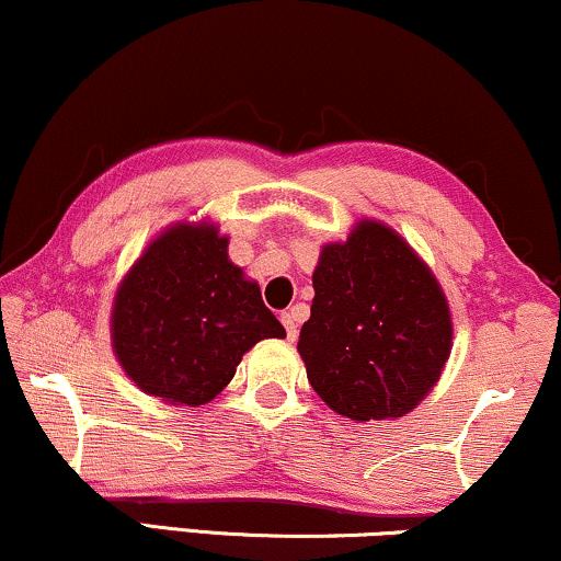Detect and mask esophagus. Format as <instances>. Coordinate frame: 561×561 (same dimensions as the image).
<instances>
[{"label": "esophagus", "mask_w": 561, "mask_h": 561, "mask_svg": "<svg viewBox=\"0 0 561 561\" xmlns=\"http://www.w3.org/2000/svg\"><path fill=\"white\" fill-rule=\"evenodd\" d=\"M279 318H282V325L287 329V339H289V342H295V339H297V313H295V308L285 310V313H282Z\"/></svg>", "instance_id": "esophagus-1"}]
</instances>
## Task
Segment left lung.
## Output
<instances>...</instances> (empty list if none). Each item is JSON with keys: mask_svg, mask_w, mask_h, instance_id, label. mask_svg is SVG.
<instances>
[{"mask_svg": "<svg viewBox=\"0 0 561 561\" xmlns=\"http://www.w3.org/2000/svg\"><path fill=\"white\" fill-rule=\"evenodd\" d=\"M300 352L313 391L352 422L399 420L437 386L453 316L437 276L393 228L357 219L325 243Z\"/></svg>", "mask_w": 561, "mask_h": 561, "instance_id": "left-lung-1", "label": "left lung"}]
</instances>
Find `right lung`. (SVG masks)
Here are the masks:
<instances>
[{
    "mask_svg": "<svg viewBox=\"0 0 561 561\" xmlns=\"http://www.w3.org/2000/svg\"><path fill=\"white\" fill-rule=\"evenodd\" d=\"M217 222L170 225L147 243L111 308V346L141 393L204 407L236 375L245 352L285 339L259 282L228 256Z\"/></svg>",
    "mask_w": 561,
    "mask_h": 561,
    "instance_id": "obj_1",
    "label": "right lung"
}]
</instances>
